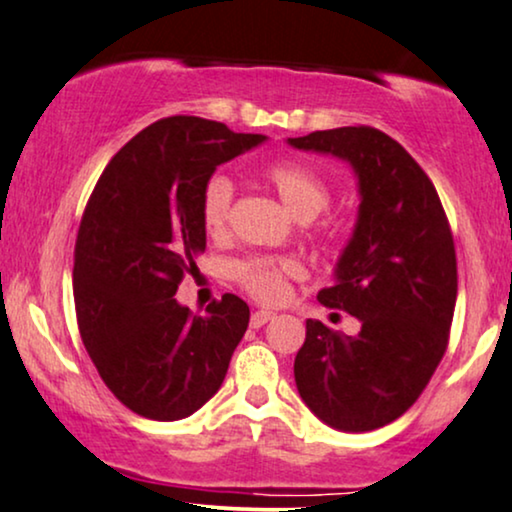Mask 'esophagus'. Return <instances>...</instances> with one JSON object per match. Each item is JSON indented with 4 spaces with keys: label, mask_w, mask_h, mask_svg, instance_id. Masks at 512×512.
<instances>
[{
    "label": "esophagus",
    "mask_w": 512,
    "mask_h": 512,
    "mask_svg": "<svg viewBox=\"0 0 512 512\" xmlns=\"http://www.w3.org/2000/svg\"><path fill=\"white\" fill-rule=\"evenodd\" d=\"M272 317H275V313H270V310H256V313L251 315V327H263V324H268Z\"/></svg>",
    "instance_id": "1"
}]
</instances>
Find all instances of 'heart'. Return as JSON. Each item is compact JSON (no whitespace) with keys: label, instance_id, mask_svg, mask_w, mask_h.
Returning a JSON list of instances; mask_svg holds the SVG:
<instances>
[{"label":"heart","instance_id":"1","mask_svg":"<svg viewBox=\"0 0 512 512\" xmlns=\"http://www.w3.org/2000/svg\"><path fill=\"white\" fill-rule=\"evenodd\" d=\"M265 181L275 188L277 195L298 221H313L329 207V183L301 162H272L263 171ZM235 185L225 174H214L202 190V223L209 235H223L230 221ZM298 272V265L287 258H247L232 265V277L237 284L263 303H280L287 296L289 277Z\"/></svg>","mask_w":512,"mask_h":512}]
</instances>
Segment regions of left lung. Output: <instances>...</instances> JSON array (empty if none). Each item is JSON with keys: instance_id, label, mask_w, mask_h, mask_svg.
I'll use <instances>...</instances> for the list:
<instances>
[{"instance_id": "8db88e82", "label": "left lung", "mask_w": 512, "mask_h": 512, "mask_svg": "<svg viewBox=\"0 0 512 512\" xmlns=\"http://www.w3.org/2000/svg\"><path fill=\"white\" fill-rule=\"evenodd\" d=\"M298 150L345 159L360 185V211L317 301L362 322L345 336L305 322L294 362L308 409L343 433L393 423L418 400L449 343L456 305L454 237L440 197L416 159L374 126H341L289 138Z\"/></svg>"}]
</instances>
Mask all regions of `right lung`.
I'll use <instances>...</instances> for the list:
<instances>
[{
	"instance_id": "right-lung-1",
	"label": "right lung",
	"mask_w": 512,
	"mask_h": 512,
	"mask_svg": "<svg viewBox=\"0 0 512 512\" xmlns=\"http://www.w3.org/2000/svg\"><path fill=\"white\" fill-rule=\"evenodd\" d=\"M263 141L202 117L159 119L110 159L86 202L72 270L79 334L105 386L138 416L195 414L228 374L249 305L225 294L197 317L174 296L207 249L204 183Z\"/></svg>"
}]
</instances>
